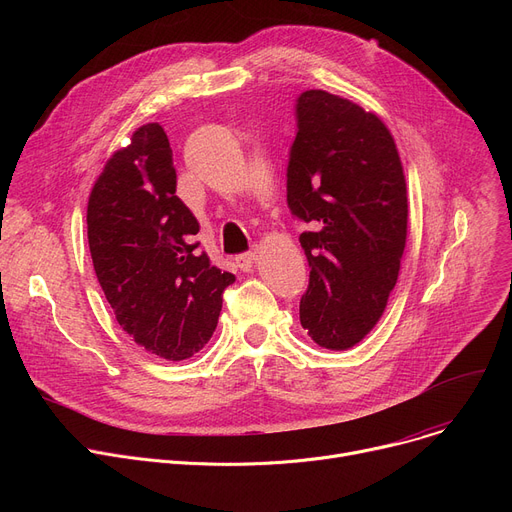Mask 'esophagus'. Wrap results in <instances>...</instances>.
<instances>
[{"label": "esophagus", "mask_w": 512, "mask_h": 512, "mask_svg": "<svg viewBox=\"0 0 512 512\" xmlns=\"http://www.w3.org/2000/svg\"><path fill=\"white\" fill-rule=\"evenodd\" d=\"M255 261H257V251H247V253H242V255H238L234 259L236 267H238V270H242V272H251Z\"/></svg>", "instance_id": "1"}]
</instances>
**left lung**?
<instances>
[{"instance_id": "1", "label": "left lung", "mask_w": 512, "mask_h": 512, "mask_svg": "<svg viewBox=\"0 0 512 512\" xmlns=\"http://www.w3.org/2000/svg\"><path fill=\"white\" fill-rule=\"evenodd\" d=\"M286 199L309 230L301 247L309 288L301 324L330 351H346L378 324L407 245V180L388 126L321 89L297 103Z\"/></svg>"}]
</instances>
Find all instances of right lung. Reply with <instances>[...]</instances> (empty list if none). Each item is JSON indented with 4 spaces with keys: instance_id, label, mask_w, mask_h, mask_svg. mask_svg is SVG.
I'll list each match as a JSON object with an SVG mask.
<instances>
[{
    "instance_id": "right-lung-1",
    "label": "right lung",
    "mask_w": 512,
    "mask_h": 512,
    "mask_svg": "<svg viewBox=\"0 0 512 512\" xmlns=\"http://www.w3.org/2000/svg\"><path fill=\"white\" fill-rule=\"evenodd\" d=\"M199 222L176 197L168 134L157 122L132 132L105 161L87 205L95 276L118 324L151 355L184 361L218 326L234 276L197 255Z\"/></svg>"
}]
</instances>
